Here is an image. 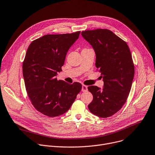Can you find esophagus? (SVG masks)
<instances>
[{"instance_id": "esophagus-1", "label": "esophagus", "mask_w": 155, "mask_h": 155, "mask_svg": "<svg viewBox=\"0 0 155 155\" xmlns=\"http://www.w3.org/2000/svg\"><path fill=\"white\" fill-rule=\"evenodd\" d=\"M87 90H88V87L86 86V85H82V88H81V91H82L83 92H85V91H87Z\"/></svg>"}]
</instances>
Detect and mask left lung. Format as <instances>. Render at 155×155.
Masks as SVG:
<instances>
[{
	"mask_svg": "<svg viewBox=\"0 0 155 155\" xmlns=\"http://www.w3.org/2000/svg\"><path fill=\"white\" fill-rule=\"evenodd\" d=\"M81 36L95 52L96 67L104 81L102 88L88 87L93 96L88 109L106 118L119 111L127 99L135 72L132 55L125 42L109 30L83 31Z\"/></svg>",
	"mask_w": 155,
	"mask_h": 155,
	"instance_id": "8db88e82",
	"label": "left lung"
}]
</instances>
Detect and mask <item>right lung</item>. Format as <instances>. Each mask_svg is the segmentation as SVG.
Returning a JSON list of instances; mask_svg holds the SVG:
<instances>
[{"label":"right lung","instance_id":"obj_1","mask_svg":"<svg viewBox=\"0 0 155 155\" xmlns=\"http://www.w3.org/2000/svg\"><path fill=\"white\" fill-rule=\"evenodd\" d=\"M80 33L46 35L32 41L27 49L23 63L26 90L35 109L45 116L65 113L81 90L80 83L70 85L56 78Z\"/></svg>","mask_w":155,"mask_h":155}]
</instances>
